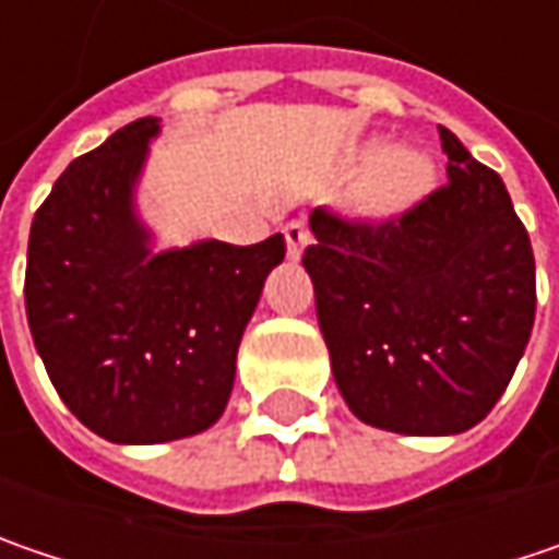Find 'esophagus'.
Returning a JSON list of instances; mask_svg holds the SVG:
<instances>
[{"label":"esophagus","instance_id":"esophagus-1","mask_svg":"<svg viewBox=\"0 0 559 559\" xmlns=\"http://www.w3.org/2000/svg\"><path fill=\"white\" fill-rule=\"evenodd\" d=\"M284 240H287V255L290 259H300L304 255V249L310 243V230H307V224L304 221H290V224H284Z\"/></svg>","mask_w":559,"mask_h":559}]
</instances>
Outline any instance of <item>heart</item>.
Segmentation results:
<instances>
[{
    "mask_svg": "<svg viewBox=\"0 0 559 559\" xmlns=\"http://www.w3.org/2000/svg\"><path fill=\"white\" fill-rule=\"evenodd\" d=\"M430 182V160L414 148H389L370 160L357 186V205L367 214H395Z\"/></svg>",
    "mask_w": 559,
    "mask_h": 559,
    "instance_id": "b5f03b06",
    "label": "heart"
}]
</instances>
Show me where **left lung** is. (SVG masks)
<instances>
[{
	"label": "left lung",
	"mask_w": 559,
	"mask_h": 559,
	"mask_svg": "<svg viewBox=\"0 0 559 559\" xmlns=\"http://www.w3.org/2000/svg\"><path fill=\"white\" fill-rule=\"evenodd\" d=\"M440 139L437 192L382 224L316 209L304 252L347 408L408 437L480 424L535 325V255L507 186L443 126Z\"/></svg>",
	"instance_id": "8db88e82"
}]
</instances>
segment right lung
<instances>
[{
  "mask_svg": "<svg viewBox=\"0 0 559 559\" xmlns=\"http://www.w3.org/2000/svg\"><path fill=\"white\" fill-rule=\"evenodd\" d=\"M160 119L75 157L34 214L24 307L59 399L110 443H170L227 408L237 347L284 237L154 252L135 186Z\"/></svg>",
  "mask_w": 559,
  "mask_h": 559,
  "instance_id": "obj_1",
  "label": "right lung"
}]
</instances>
